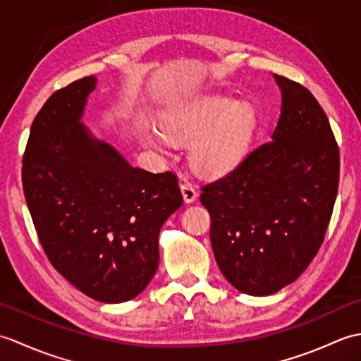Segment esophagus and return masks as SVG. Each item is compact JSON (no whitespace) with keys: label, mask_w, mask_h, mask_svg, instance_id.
Here are the masks:
<instances>
[{"label":"esophagus","mask_w":361,"mask_h":361,"mask_svg":"<svg viewBox=\"0 0 361 361\" xmlns=\"http://www.w3.org/2000/svg\"><path fill=\"white\" fill-rule=\"evenodd\" d=\"M181 194H183V198H185L186 203H194L198 197L197 189L188 181L181 183Z\"/></svg>","instance_id":"obj_1"}]
</instances>
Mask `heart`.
I'll return each instance as SVG.
<instances>
[{
  "mask_svg": "<svg viewBox=\"0 0 361 361\" xmlns=\"http://www.w3.org/2000/svg\"><path fill=\"white\" fill-rule=\"evenodd\" d=\"M161 130L150 128L145 140L169 150L172 142H188L189 163L203 175H224L242 163L256 127V111L247 101L224 94L192 99L167 111Z\"/></svg>",
  "mask_w": 361,
  "mask_h": 361,
  "instance_id": "obj_1",
  "label": "heart"
}]
</instances>
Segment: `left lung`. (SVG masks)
<instances>
[{
    "mask_svg": "<svg viewBox=\"0 0 361 361\" xmlns=\"http://www.w3.org/2000/svg\"><path fill=\"white\" fill-rule=\"evenodd\" d=\"M281 114L271 141L202 188L211 245L225 279L268 296L295 282L323 243L338 192L340 152L307 88L273 74Z\"/></svg>",
    "mask_w": 361,
    "mask_h": 361,
    "instance_id": "8db88e82",
    "label": "left lung"
}]
</instances>
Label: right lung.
<instances>
[{
	"instance_id": "obj_1",
	"label": "right lung",
	"mask_w": 361,
	"mask_h": 361,
	"mask_svg": "<svg viewBox=\"0 0 361 361\" xmlns=\"http://www.w3.org/2000/svg\"><path fill=\"white\" fill-rule=\"evenodd\" d=\"M94 75L54 93L30 127L23 189L52 267L83 295L126 302L159 264L161 226L183 204L172 172L133 167L83 124Z\"/></svg>"
}]
</instances>
